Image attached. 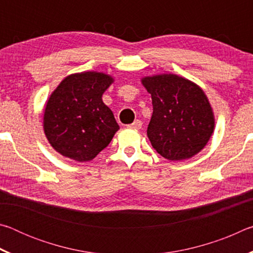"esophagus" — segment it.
<instances>
[{"mask_svg":"<svg viewBox=\"0 0 253 253\" xmlns=\"http://www.w3.org/2000/svg\"><path fill=\"white\" fill-rule=\"evenodd\" d=\"M142 125H143L142 122L137 119V121H135L134 123L130 124V125H128V127L132 128V129H140V128H142Z\"/></svg>","mask_w":253,"mask_h":253,"instance_id":"obj_1","label":"esophagus"}]
</instances>
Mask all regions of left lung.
<instances>
[{"instance_id":"obj_1","label":"left lung","mask_w":253,"mask_h":253,"mask_svg":"<svg viewBox=\"0 0 253 253\" xmlns=\"http://www.w3.org/2000/svg\"><path fill=\"white\" fill-rule=\"evenodd\" d=\"M142 84L152 96L147 136L156 152L182 161L202 151L214 130L213 110L202 89L170 74L145 77Z\"/></svg>"}]
</instances>
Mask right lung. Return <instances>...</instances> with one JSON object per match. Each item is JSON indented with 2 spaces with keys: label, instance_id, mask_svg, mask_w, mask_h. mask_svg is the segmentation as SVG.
Instances as JSON below:
<instances>
[{
  "label": "right lung",
  "instance_id": "1",
  "mask_svg": "<svg viewBox=\"0 0 253 253\" xmlns=\"http://www.w3.org/2000/svg\"><path fill=\"white\" fill-rule=\"evenodd\" d=\"M113 83V77L102 72H81L66 77L51 93L43 129L62 156L88 162L108 146L119 126L101 97Z\"/></svg>",
  "mask_w": 253,
  "mask_h": 253
}]
</instances>
